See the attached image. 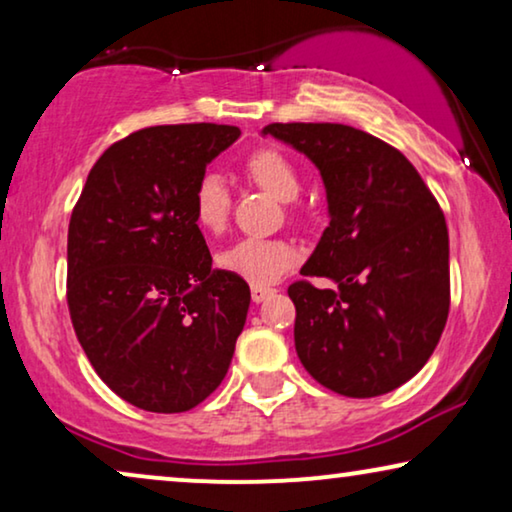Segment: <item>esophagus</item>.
Segmentation results:
<instances>
[{"mask_svg":"<svg viewBox=\"0 0 512 512\" xmlns=\"http://www.w3.org/2000/svg\"><path fill=\"white\" fill-rule=\"evenodd\" d=\"M272 293H275V289H272V286H263V284L251 286V300H254V303H263V300L268 298V296H272Z\"/></svg>","mask_w":512,"mask_h":512,"instance_id":"obj_1","label":"esophagus"}]
</instances>
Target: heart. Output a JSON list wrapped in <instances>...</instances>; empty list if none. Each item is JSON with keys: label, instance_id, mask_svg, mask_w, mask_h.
Wrapping results in <instances>:
<instances>
[{"label": "heart", "instance_id": "1", "mask_svg": "<svg viewBox=\"0 0 512 512\" xmlns=\"http://www.w3.org/2000/svg\"><path fill=\"white\" fill-rule=\"evenodd\" d=\"M242 174L251 184L263 188L284 202L286 216L296 219V200L300 193V177L296 165L275 146H258L242 160ZM193 221L205 233H221L228 226L230 193L221 177L207 172L195 181L191 195ZM298 261L296 249L286 240H240L230 244L216 256L221 270L244 279L249 284H270L284 275Z\"/></svg>", "mask_w": 512, "mask_h": 512}]
</instances>
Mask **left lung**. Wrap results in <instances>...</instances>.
Segmentation results:
<instances>
[{"instance_id":"8db88e82","label":"left lung","mask_w":512,"mask_h":512,"mask_svg":"<svg viewBox=\"0 0 512 512\" xmlns=\"http://www.w3.org/2000/svg\"><path fill=\"white\" fill-rule=\"evenodd\" d=\"M263 135L319 167L331 214L305 279L289 286L298 359L335 394H389L429 361L450 312L443 209L401 151L352 125L270 123Z\"/></svg>"}]
</instances>
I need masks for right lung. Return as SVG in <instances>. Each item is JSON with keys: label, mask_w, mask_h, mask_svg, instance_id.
Instances as JSON below:
<instances>
[{"label": "right lung", "mask_w": 512, "mask_h": 512, "mask_svg": "<svg viewBox=\"0 0 512 512\" xmlns=\"http://www.w3.org/2000/svg\"><path fill=\"white\" fill-rule=\"evenodd\" d=\"M235 125H153L97 158L67 233V305L102 382L135 408L186 412L223 382L249 284L212 270L191 195Z\"/></svg>", "instance_id": "right-lung-1"}]
</instances>
